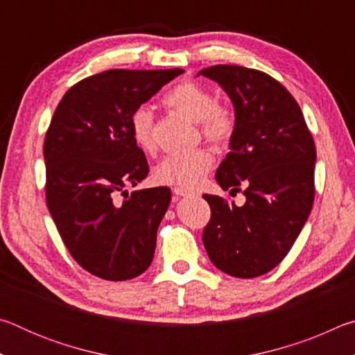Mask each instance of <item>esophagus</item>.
I'll return each instance as SVG.
<instances>
[{"mask_svg": "<svg viewBox=\"0 0 355 355\" xmlns=\"http://www.w3.org/2000/svg\"><path fill=\"white\" fill-rule=\"evenodd\" d=\"M173 194L177 197H188L192 196V191H189L188 188H182V186H177V188H173Z\"/></svg>", "mask_w": 355, "mask_h": 355, "instance_id": "esophagus-1", "label": "esophagus"}]
</instances>
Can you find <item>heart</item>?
<instances>
[{
  "label": "heart",
  "instance_id": "heart-1",
  "mask_svg": "<svg viewBox=\"0 0 355 355\" xmlns=\"http://www.w3.org/2000/svg\"><path fill=\"white\" fill-rule=\"evenodd\" d=\"M164 105L183 114L199 125L200 135L216 147H224L235 136L238 127L236 112L232 106L216 101L213 91L196 81H183L164 95ZM131 136L144 152L156 147L153 114L147 107H137L131 116ZM214 156L211 150L199 147L189 153L167 155L155 167V180L161 184L191 188L211 169Z\"/></svg>",
  "mask_w": 355,
  "mask_h": 355
}]
</instances>
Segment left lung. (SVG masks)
<instances>
[{"mask_svg":"<svg viewBox=\"0 0 355 355\" xmlns=\"http://www.w3.org/2000/svg\"><path fill=\"white\" fill-rule=\"evenodd\" d=\"M200 75L218 81L235 105L238 127L216 180L232 196L203 194L211 218L202 241L216 268L238 279L274 269L288 255L315 199L313 137L293 95L264 71L220 64Z\"/></svg>","mask_w":355,"mask_h":355,"instance_id":"8db88e82","label":"left lung"}]
</instances>
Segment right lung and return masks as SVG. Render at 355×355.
<instances>
[{
    "label": "right lung",
    "mask_w": 355,
    "mask_h": 355,
    "mask_svg": "<svg viewBox=\"0 0 355 355\" xmlns=\"http://www.w3.org/2000/svg\"><path fill=\"white\" fill-rule=\"evenodd\" d=\"M182 73L101 71L71 86L53 114L44 142L46 207L73 260L100 279H135L153 260L171 189L125 191L148 173L131 116Z\"/></svg>",
    "instance_id": "add662e5"
}]
</instances>
